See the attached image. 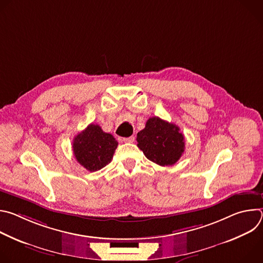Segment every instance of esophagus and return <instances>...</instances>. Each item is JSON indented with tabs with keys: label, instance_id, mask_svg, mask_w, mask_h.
<instances>
[{
	"label": "esophagus",
	"instance_id": "1",
	"mask_svg": "<svg viewBox=\"0 0 263 263\" xmlns=\"http://www.w3.org/2000/svg\"><path fill=\"white\" fill-rule=\"evenodd\" d=\"M135 140V137L134 136H130V137H125V138H123V141L124 142H128V143H131V142H133Z\"/></svg>",
	"mask_w": 263,
	"mask_h": 263
}]
</instances>
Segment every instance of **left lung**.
Here are the masks:
<instances>
[{
    "mask_svg": "<svg viewBox=\"0 0 263 263\" xmlns=\"http://www.w3.org/2000/svg\"><path fill=\"white\" fill-rule=\"evenodd\" d=\"M136 140L144 156L161 166L175 164L185 147L184 136L179 127L158 117L147 120L144 129L137 133Z\"/></svg>",
    "mask_w": 263,
    "mask_h": 263,
    "instance_id": "left-lung-1",
    "label": "left lung"
}]
</instances>
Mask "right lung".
Listing matches in <instances>:
<instances>
[{"label":"right lung","mask_w":263,"mask_h":263,"mask_svg":"<svg viewBox=\"0 0 263 263\" xmlns=\"http://www.w3.org/2000/svg\"><path fill=\"white\" fill-rule=\"evenodd\" d=\"M118 141L110 133L104 132L99 125L90 124L74 136L72 151L77 161L87 171L97 172L110 163Z\"/></svg>","instance_id":"obj_1"}]
</instances>
